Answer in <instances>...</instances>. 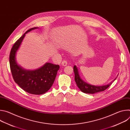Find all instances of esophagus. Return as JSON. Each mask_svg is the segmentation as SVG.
<instances>
[{"label":"esophagus","mask_w":130,"mask_h":130,"mask_svg":"<svg viewBox=\"0 0 130 130\" xmlns=\"http://www.w3.org/2000/svg\"><path fill=\"white\" fill-rule=\"evenodd\" d=\"M62 65L63 66H67V62L65 60H64L62 62Z\"/></svg>","instance_id":"esophagus-1"}]
</instances>
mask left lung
<instances>
[{"instance_id": "left-lung-1", "label": "left lung", "mask_w": 130, "mask_h": 130, "mask_svg": "<svg viewBox=\"0 0 130 130\" xmlns=\"http://www.w3.org/2000/svg\"><path fill=\"white\" fill-rule=\"evenodd\" d=\"M73 71L74 73H75V80L78 87L79 88L81 91L86 94H95L96 93V92L104 91L112 84V83L116 79V78L113 81L107 85L102 86L92 85L85 82L82 80L79 75L78 69L76 65L73 66Z\"/></svg>"}]
</instances>
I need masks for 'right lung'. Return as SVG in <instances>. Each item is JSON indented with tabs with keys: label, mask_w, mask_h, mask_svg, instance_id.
<instances>
[{
	"label": "right lung",
	"mask_w": 130,
	"mask_h": 130,
	"mask_svg": "<svg viewBox=\"0 0 130 130\" xmlns=\"http://www.w3.org/2000/svg\"><path fill=\"white\" fill-rule=\"evenodd\" d=\"M34 27L27 30L13 46L10 54V69L15 83L25 91L33 95H42L52 86L60 68L59 65L46 63L35 70H26L18 65L16 60V54L26 34L38 29Z\"/></svg>",
	"instance_id": "add662e5"
}]
</instances>
